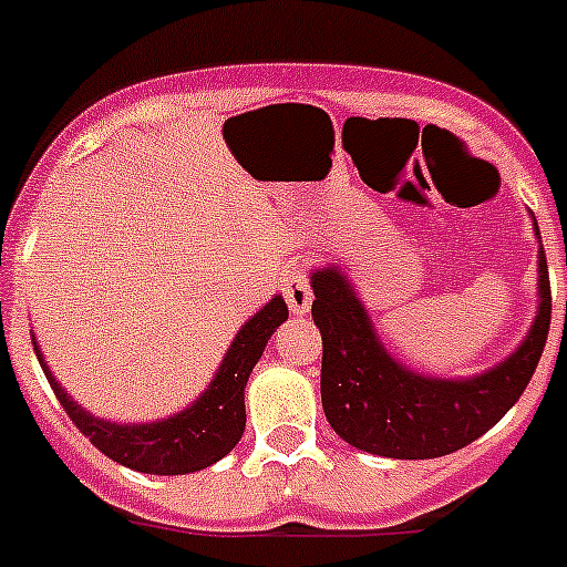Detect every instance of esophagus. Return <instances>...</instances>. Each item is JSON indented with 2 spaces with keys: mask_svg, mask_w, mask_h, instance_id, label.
I'll list each match as a JSON object with an SVG mask.
<instances>
[{
  "mask_svg": "<svg viewBox=\"0 0 567 567\" xmlns=\"http://www.w3.org/2000/svg\"><path fill=\"white\" fill-rule=\"evenodd\" d=\"M282 293L288 308L293 316H308L310 305H313V290H310V279L305 271H293L285 277Z\"/></svg>",
  "mask_w": 567,
  "mask_h": 567,
  "instance_id": "1",
  "label": "esophagus"
}]
</instances>
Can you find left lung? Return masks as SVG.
I'll return each mask as SVG.
<instances>
[{
  "mask_svg": "<svg viewBox=\"0 0 567 567\" xmlns=\"http://www.w3.org/2000/svg\"><path fill=\"white\" fill-rule=\"evenodd\" d=\"M534 218V215H532ZM537 316L512 355L473 378H436L405 367L380 341L338 266L316 268L313 321L321 330V405L347 444L385 458H439L484 436L520 400L551 324L548 262L537 220Z\"/></svg>",
  "mask_w": 567,
  "mask_h": 567,
  "instance_id": "8db88e82",
  "label": "left lung"
}]
</instances>
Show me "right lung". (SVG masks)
I'll return each mask as SVG.
<instances>
[{
	"mask_svg": "<svg viewBox=\"0 0 567 567\" xmlns=\"http://www.w3.org/2000/svg\"><path fill=\"white\" fill-rule=\"evenodd\" d=\"M285 319H288V305L282 296H274L266 308H259L237 330L218 372L195 396V403L156 422H111L89 414L50 372L35 336L33 349L58 403L100 453L136 473L187 475L212 467L240 442L243 427H246V383L251 378V369L266 352L268 338Z\"/></svg>",
	"mask_w": 567,
	"mask_h": 567,
	"instance_id": "obj_1",
	"label": "right lung"
}]
</instances>
